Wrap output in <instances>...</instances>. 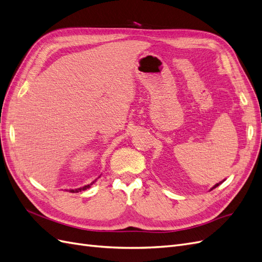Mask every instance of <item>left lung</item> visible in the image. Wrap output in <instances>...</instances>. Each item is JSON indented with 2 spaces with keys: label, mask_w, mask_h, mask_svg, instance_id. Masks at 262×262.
<instances>
[{
  "label": "left lung",
  "mask_w": 262,
  "mask_h": 262,
  "mask_svg": "<svg viewBox=\"0 0 262 262\" xmlns=\"http://www.w3.org/2000/svg\"><path fill=\"white\" fill-rule=\"evenodd\" d=\"M223 181H224V180H223ZM223 181H222V182H223ZM222 182H220V184H222ZM220 184H216V185H215V186H214V187H213L212 189H214V188H216V187H217V186H219Z\"/></svg>",
  "instance_id": "obj_1"
}]
</instances>
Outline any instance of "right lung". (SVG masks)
I'll return each instance as SVG.
<instances>
[{
  "mask_svg": "<svg viewBox=\"0 0 262 262\" xmlns=\"http://www.w3.org/2000/svg\"><path fill=\"white\" fill-rule=\"evenodd\" d=\"M93 184H94V181L92 182V184H90V185L84 186L83 188H78V189H75V190H70V191H71V192H78V191H82V190H85V189H87V188H90Z\"/></svg>",
  "mask_w": 262,
  "mask_h": 262,
  "instance_id": "1",
  "label": "right lung"
}]
</instances>
